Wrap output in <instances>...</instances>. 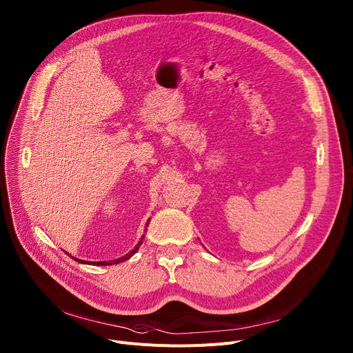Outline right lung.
<instances>
[{
  "label": "right lung",
  "instance_id": "add662e5",
  "mask_svg": "<svg viewBox=\"0 0 353 353\" xmlns=\"http://www.w3.org/2000/svg\"><path fill=\"white\" fill-rule=\"evenodd\" d=\"M149 221H150V218L148 219V222H146V227L149 225ZM146 231V230H145ZM143 238H145V235H142V238L139 239V242L137 243V246L130 252V253H126L125 256H122V258H118V259H115V261H105V262H87V261H81V259H74V261H77L79 263H88V265H97V266H110V265H118V263H121V262H125L126 259H130V258H132V256L138 252V249H139V246L142 245V242H143Z\"/></svg>",
  "mask_w": 353,
  "mask_h": 353
}]
</instances>
